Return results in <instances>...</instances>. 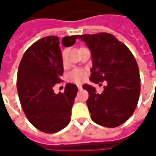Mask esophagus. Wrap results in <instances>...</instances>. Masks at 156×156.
<instances>
[{"instance_id":"34e87169","label":"esophagus","mask_w":156,"mask_h":156,"mask_svg":"<svg viewBox=\"0 0 156 156\" xmlns=\"http://www.w3.org/2000/svg\"><path fill=\"white\" fill-rule=\"evenodd\" d=\"M77 87H78V89H82V84H78L77 85Z\"/></svg>"}]
</instances>
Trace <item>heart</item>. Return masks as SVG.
I'll use <instances>...</instances> for the list:
<instances>
[{
  "label": "heart",
  "instance_id": "heart-1",
  "mask_svg": "<svg viewBox=\"0 0 156 156\" xmlns=\"http://www.w3.org/2000/svg\"><path fill=\"white\" fill-rule=\"evenodd\" d=\"M85 71L80 68H75L73 71L69 73L68 78V80L74 83H80L85 78Z\"/></svg>",
  "mask_w": 156,
  "mask_h": 156
}]
</instances>
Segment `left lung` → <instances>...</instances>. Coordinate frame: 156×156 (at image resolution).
<instances>
[{
    "label": "left lung",
    "mask_w": 156,
    "mask_h": 156,
    "mask_svg": "<svg viewBox=\"0 0 156 156\" xmlns=\"http://www.w3.org/2000/svg\"><path fill=\"white\" fill-rule=\"evenodd\" d=\"M78 38L91 51L89 79L94 83L107 82L102 94L91 85L83 86L89 94L87 105L91 119L105 127H118L131 117L139 101L140 77L136 60L129 49L110 33L78 35Z\"/></svg>",
    "instance_id": "8db88e82"
}]
</instances>
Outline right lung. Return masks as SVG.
I'll use <instances>...</instances> for the list:
<instances>
[{"mask_svg":"<svg viewBox=\"0 0 156 156\" xmlns=\"http://www.w3.org/2000/svg\"><path fill=\"white\" fill-rule=\"evenodd\" d=\"M77 38V35L64 37L62 43L70 47ZM59 44L56 36L36 41L24 53L17 72V93L26 116L37 129L49 134L69 124L78 92L76 85L68 83L64 93H54L53 87L62 81L63 73Z\"/></svg>","mask_w":156,"mask_h":156,"instance_id":"right-lung-1","label":"right lung"}]
</instances>
